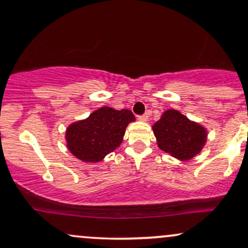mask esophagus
Returning <instances> with one entry per match:
<instances>
[{"mask_svg": "<svg viewBox=\"0 0 248 248\" xmlns=\"http://www.w3.org/2000/svg\"><path fill=\"white\" fill-rule=\"evenodd\" d=\"M149 117H150V113L147 112V113H145L144 115H140V117H139V119H140V121L146 122V121H149Z\"/></svg>", "mask_w": 248, "mask_h": 248, "instance_id": "esophagus-1", "label": "esophagus"}]
</instances>
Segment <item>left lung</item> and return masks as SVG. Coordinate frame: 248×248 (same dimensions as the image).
<instances>
[{
  "mask_svg": "<svg viewBox=\"0 0 248 248\" xmlns=\"http://www.w3.org/2000/svg\"><path fill=\"white\" fill-rule=\"evenodd\" d=\"M158 147L181 161L198 155L207 142V129L177 109L169 108L152 126Z\"/></svg>",
  "mask_w": 248,
  "mask_h": 248,
  "instance_id": "obj_1",
  "label": "left lung"
}]
</instances>
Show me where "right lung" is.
Instances as JSON below:
<instances>
[{"label":"right lung","mask_w":248,"mask_h":248,"mask_svg":"<svg viewBox=\"0 0 248 248\" xmlns=\"http://www.w3.org/2000/svg\"><path fill=\"white\" fill-rule=\"evenodd\" d=\"M135 120L129 109L103 106L67 127L65 140L68 151L83 162L102 161L120 146L127 126Z\"/></svg>","instance_id":"obj_1"}]
</instances>
